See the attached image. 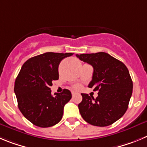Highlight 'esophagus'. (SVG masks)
<instances>
[{"instance_id": "obj_1", "label": "esophagus", "mask_w": 147, "mask_h": 147, "mask_svg": "<svg viewBox=\"0 0 147 147\" xmlns=\"http://www.w3.org/2000/svg\"><path fill=\"white\" fill-rule=\"evenodd\" d=\"M75 94H76V92H72V96H75Z\"/></svg>"}]
</instances>
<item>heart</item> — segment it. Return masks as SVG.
Wrapping results in <instances>:
<instances>
[{
    "mask_svg": "<svg viewBox=\"0 0 147 147\" xmlns=\"http://www.w3.org/2000/svg\"><path fill=\"white\" fill-rule=\"evenodd\" d=\"M80 88V86H75V88H76V89H79Z\"/></svg>",
    "mask_w": 147,
    "mask_h": 147,
    "instance_id": "obj_1",
    "label": "heart"
}]
</instances>
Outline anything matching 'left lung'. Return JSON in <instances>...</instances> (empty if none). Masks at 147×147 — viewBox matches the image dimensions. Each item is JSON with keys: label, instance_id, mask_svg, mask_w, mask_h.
Returning a JSON list of instances; mask_svg holds the SVG:
<instances>
[{"label": "left lung", "instance_id": "1", "mask_svg": "<svg viewBox=\"0 0 147 147\" xmlns=\"http://www.w3.org/2000/svg\"><path fill=\"white\" fill-rule=\"evenodd\" d=\"M76 56L93 67V76L88 87L99 91L96 99L81 94L83 100L78 105L80 115L94 126L112 125L125 113L133 93V81L127 68L104 52L77 54Z\"/></svg>", "mask_w": 147, "mask_h": 147}]
</instances>
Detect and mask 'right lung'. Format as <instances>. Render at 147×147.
Returning <instances> with one entry per match:
<instances>
[{"label":"right lung","instance_id":"add662e5","mask_svg":"<svg viewBox=\"0 0 147 147\" xmlns=\"http://www.w3.org/2000/svg\"><path fill=\"white\" fill-rule=\"evenodd\" d=\"M72 53L48 52L25 62L14 83V93L22 115L36 126L49 127L61 120L72 94L68 89L51 94L53 80L59 79V65Z\"/></svg>","mask_w":147,"mask_h":147}]
</instances>
